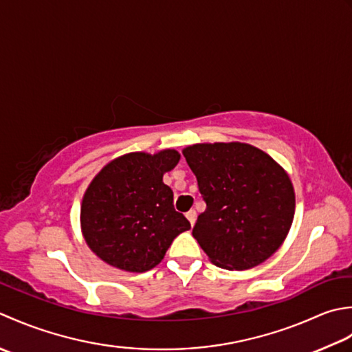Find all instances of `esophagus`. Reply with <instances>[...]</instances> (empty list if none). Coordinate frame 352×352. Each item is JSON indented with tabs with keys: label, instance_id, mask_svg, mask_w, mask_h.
<instances>
[{
	"label": "esophagus",
	"instance_id": "1",
	"mask_svg": "<svg viewBox=\"0 0 352 352\" xmlns=\"http://www.w3.org/2000/svg\"><path fill=\"white\" fill-rule=\"evenodd\" d=\"M186 219L190 220L191 226H195V223H196V219H197V214H196V211H195V210H190L188 212H186Z\"/></svg>",
	"mask_w": 352,
	"mask_h": 352
}]
</instances>
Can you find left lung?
<instances>
[{
  "mask_svg": "<svg viewBox=\"0 0 352 352\" xmlns=\"http://www.w3.org/2000/svg\"><path fill=\"white\" fill-rule=\"evenodd\" d=\"M206 210L192 236L219 267L246 270L274 255L290 231L295 191L272 157L245 142L184 148Z\"/></svg>",
  "mask_w": 352,
  "mask_h": 352,
  "instance_id": "8db88e82",
  "label": "left lung"
}]
</instances>
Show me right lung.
Listing matches in <instances>:
<instances>
[{
  "instance_id": "add662e5",
  "label": "right lung",
  "mask_w": 352,
  "mask_h": 352,
  "mask_svg": "<svg viewBox=\"0 0 352 352\" xmlns=\"http://www.w3.org/2000/svg\"><path fill=\"white\" fill-rule=\"evenodd\" d=\"M179 160L171 148L127 153L92 179L82 200L80 223L88 246L104 263L126 272L153 269L171 241L191 228L162 182Z\"/></svg>"
}]
</instances>
